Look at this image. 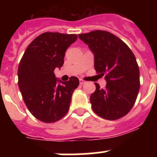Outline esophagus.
<instances>
[{"label":"esophagus","instance_id":"34e87169","mask_svg":"<svg viewBox=\"0 0 157 157\" xmlns=\"http://www.w3.org/2000/svg\"><path fill=\"white\" fill-rule=\"evenodd\" d=\"M79 83H80V85H83V84H85L86 82L82 79H79Z\"/></svg>","mask_w":157,"mask_h":157}]
</instances>
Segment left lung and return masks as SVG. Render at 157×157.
<instances>
[{
	"label": "left lung",
	"mask_w": 157,
	"mask_h": 157,
	"mask_svg": "<svg viewBox=\"0 0 157 157\" xmlns=\"http://www.w3.org/2000/svg\"><path fill=\"white\" fill-rule=\"evenodd\" d=\"M94 55V68L103 76L106 87L90 96L93 111L109 120H116L128 113L135 103L140 89L139 67L132 51L121 39L105 30L78 34Z\"/></svg>",
	"instance_id": "obj_1"
}]
</instances>
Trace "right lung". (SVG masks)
Masks as SVG:
<instances>
[{"mask_svg":"<svg viewBox=\"0 0 157 157\" xmlns=\"http://www.w3.org/2000/svg\"><path fill=\"white\" fill-rule=\"evenodd\" d=\"M77 38L76 34L43 33L28 45L19 62V90L28 110L40 121L54 123L68 112L79 81L71 76L69 81L62 82L54 70L63 66L67 48Z\"/></svg>","mask_w":157,"mask_h":157,"instance_id":"1","label":"right lung"}]
</instances>
